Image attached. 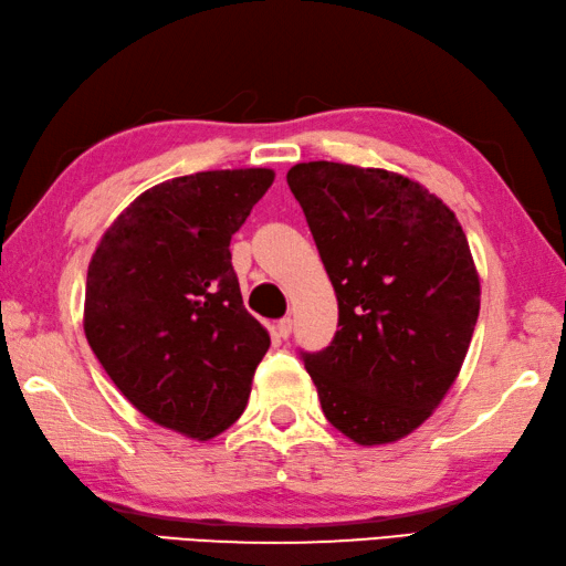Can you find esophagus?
<instances>
[{
  "label": "esophagus",
  "instance_id": "1",
  "mask_svg": "<svg viewBox=\"0 0 566 566\" xmlns=\"http://www.w3.org/2000/svg\"><path fill=\"white\" fill-rule=\"evenodd\" d=\"M276 334H280L282 338H290V334H292V318L290 316H284V318H280V322H276Z\"/></svg>",
  "mask_w": 566,
  "mask_h": 566
}]
</instances>
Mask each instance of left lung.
Here are the masks:
<instances>
[{
    "label": "left lung",
    "mask_w": 566,
    "mask_h": 566,
    "mask_svg": "<svg viewBox=\"0 0 566 566\" xmlns=\"http://www.w3.org/2000/svg\"><path fill=\"white\" fill-rule=\"evenodd\" d=\"M286 182L334 284L338 332L304 354L328 423L386 446L426 423L455 384L480 276L455 212L381 168L296 163Z\"/></svg>",
    "instance_id": "8db88e82"
}]
</instances>
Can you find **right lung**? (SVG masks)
Segmentation results:
<instances>
[{"instance_id":"obj_1","label":"right lung","mask_w":566,"mask_h":566,"mask_svg":"<svg viewBox=\"0 0 566 566\" xmlns=\"http://www.w3.org/2000/svg\"><path fill=\"white\" fill-rule=\"evenodd\" d=\"M272 182L270 168L160 182L113 220L88 262V346L143 416L192 440L242 416L270 348L242 304L230 240Z\"/></svg>"}]
</instances>
